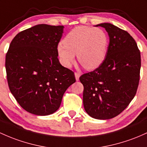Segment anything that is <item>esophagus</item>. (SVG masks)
Here are the masks:
<instances>
[{"mask_svg": "<svg viewBox=\"0 0 147 147\" xmlns=\"http://www.w3.org/2000/svg\"><path fill=\"white\" fill-rule=\"evenodd\" d=\"M75 79H76L77 81H78L80 80V75L78 73V72H75Z\"/></svg>", "mask_w": 147, "mask_h": 147, "instance_id": "esophagus-1", "label": "esophagus"}]
</instances>
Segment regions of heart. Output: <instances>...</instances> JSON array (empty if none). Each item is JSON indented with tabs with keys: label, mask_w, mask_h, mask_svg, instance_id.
I'll use <instances>...</instances> for the list:
<instances>
[{
	"label": "heart",
	"mask_w": 147,
	"mask_h": 147,
	"mask_svg": "<svg viewBox=\"0 0 147 147\" xmlns=\"http://www.w3.org/2000/svg\"><path fill=\"white\" fill-rule=\"evenodd\" d=\"M109 38L104 30L100 28L79 26L70 30L63 43L57 46L61 63L70 67L77 54L78 61L87 70L97 68L107 56Z\"/></svg>",
	"instance_id": "obj_1"
}]
</instances>
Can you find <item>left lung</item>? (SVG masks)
Masks as SVG:
<instances>
[{
  "label": "left lung",
  "instance_id": "1",
  "mask_svg": "<svg viewBox=\"0 0 147 147\" xmlns=\"http://www.w3.org/2000/svg\"><path fill=\"white\" fill-rule=\"evenodd\" d=\"M105 28L109 38L107 56L98 68L84 74L83 103L90 117L106 120L117 117L135 97L140 81L141 56L136 42L127 31L109 23L96 25Z\"/></svg>",
  "mask_w": 147,
  "mask_h": 147
}]
</instances>
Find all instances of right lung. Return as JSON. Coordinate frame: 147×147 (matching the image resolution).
I'll return each instance as SVG.
<instances>
[{
  "label": "right lung",
  "instance_id": "obj_1",
  "mask_svg": "<svg viewBox=\"0 0 147 147\" xmlns=\"http://www.w3.org/2000/svg\"><path fill=\"white\" fill-rule=\"evenodd\" d=\"M63 28L38 24L19 33L9 45L5 57L8 86L21 107L33 114L55 112L76 81L74 72L58 59Z\"/></svg>",
  "mask_w": 147,
  "mask_h": 147
}]
</instances>
